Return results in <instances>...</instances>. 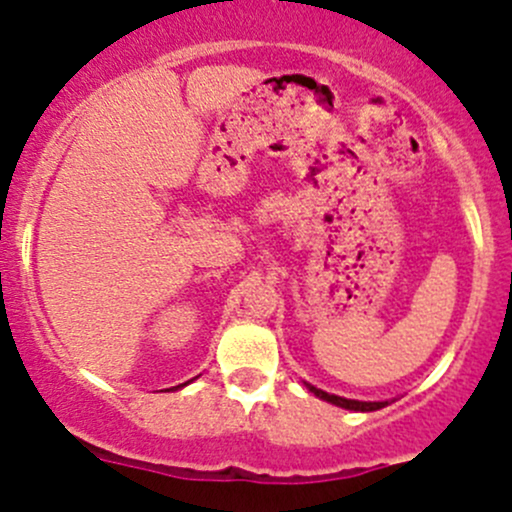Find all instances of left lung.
<instances>
[{
  "label": "left lung",
  "mask_w": 512,
  "mask_h": 512,
  "mask_svg": "<svg viewBox=\"0 0 512 512\" xmlns=\"http://www.w3.org/2000/svg\"><path fill=\"white\" fill-rule=\"evenodd\" d=\"M311 392H314L316 397H321V400L331 402V405L336 407H343V410H353V412H375L380 410V407H385L387 402H360V400H346V397H338V395H331V392H324L319 390V387L314 385H306Z\"/></svg>",
  "instance_id": "8db88e82"
}]
</instances>
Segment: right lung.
<instances>
[{"label":"right lung","instance_id":"obj_1","mask_svg":"<svg viewBox=\"0 0 512 512\" xmlns=\"http://www.w3.org/2000/svg\"><path fill=\"white\" fill-rule=\"evenodd\" d=\"M186 385V383H184ZM184 385H176V387H184Z\"/></svg>","mask_w":512,"mask_h":512}]
</instances>
